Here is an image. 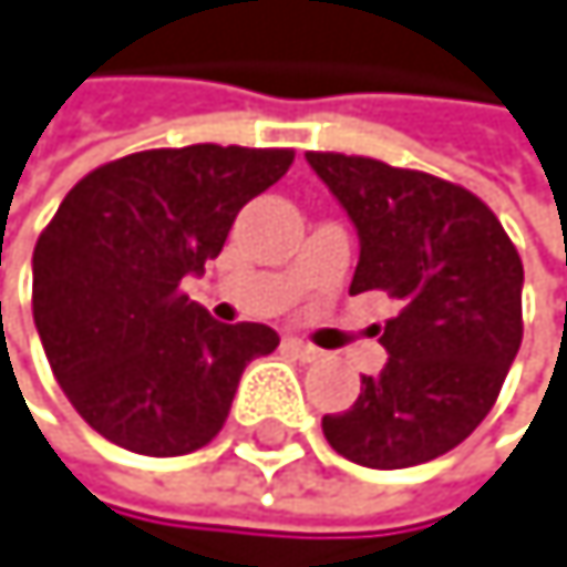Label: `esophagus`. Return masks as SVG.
<instances>
[{
  "label": "esophagus",
  "instance_id": "34e87169",
  "mask_svg": "<svg viewBox=\"0 0 567 567\" xmlns=\"http://www.w3.org/2000/svg\"><path fill=\"white\" fill-rule=\"evenodd\" d=\"M286 349H292L302 362H312V359H319V349L316 346H309L306 339H296V336H286Z\"/></svg>",
  "mask_w": 567,
  "mask_h": 567
}]
</instances>
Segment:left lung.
<instances>
[{
	"instance_id": "1",
	"label": "left lung",
	"mask_w": 567,
	"mask_h": 567,
	"mask_svg": "<svg viewBox=\"0 0 567 567\" xmlns=\"http://www.w3.org/2000/svg\"><path fill=\"white\" fill-rule=\"evenodd\" d=\"M359 235L349 292L383 289L400 312L377 326L386 367L355 403L322 416L329 447L373 471L454 451L491 413L520 346L524 268L471 190L373 157L306 154Z\"/></svg>"
}]
</instances>
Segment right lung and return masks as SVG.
<instances>
[{
  "label": "right lung",
  "mask_w": 567,
  "mask_h": 567,
  "mask_svg": "<svg viewBox=\"0 0 567 567\" xmlns=\"http://www.w3.org/2000/svg\"><path fill=\"white\" fill-rule=\"evenodd\" d=\"M292 151L190 144L86 174L32 251V319L56 383L110 443L147 457L205 447L245 367L278 346L261 322L225 326L181 292L205 275L238 212Z\"/></svg>",
  "instance_id": "add662e5"
}]
</instances>
